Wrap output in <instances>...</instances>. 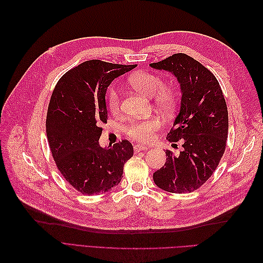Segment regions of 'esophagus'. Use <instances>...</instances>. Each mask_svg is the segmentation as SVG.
Listing matches in <instances>:
<instances>
[{
    "instance_id": "obj_1",
    "label": "esophagus",
    "mask_w": 263,
    "mask_h": 263,
    "mask_svg": "<svg viewBox=\"0 0 263 263\" xmlns=\"http://www.w3.org/2000/svg\"><path fill=\"white\" fill-rule=\"evenodd\" d=\"M148 149V147H146V146H142V145H135L134 146V150H135V153H139V151H145V150H147Z\"/></svg>"
}]
</instances>
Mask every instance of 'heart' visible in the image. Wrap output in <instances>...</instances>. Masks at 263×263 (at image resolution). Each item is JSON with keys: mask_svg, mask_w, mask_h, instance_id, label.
I'll list each match as a JSON object with an SVG mask.
<instances>
[{"mask_svg": "<svg viewBox=\"0 0 263 263\" xmlns=\"http://www.w3.org/2000/svg\"><path fill=\"white\" fill-rule=\"evenodd\" d=\"M129 83L134 89L148 98H154L157 106L170 108L173 104L174 94L169 87L163 86L162 79L150 72H137L129 78ZM108 107L113 114H117L121 108V94L117 87H110L108 91ZM162 125L158 117H150L144 121H134L127 128V134L134 139L149 142L154 139L155 133Z\"/></svg>", "mask_w": 263, "mask_h": 263, "instance_id": "heart-1", "label": "heart"}]
</instances>
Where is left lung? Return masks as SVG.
Returning <instances> with one entry per match:
<instances>
[{"label":"left lung","instance_id":"obj_1","mask_svg":"<svg viewBox=\"0 0 263 263\" xmlns=\"http://www.w3.org/2000/svg\"><path fill=\"white\" fill-rule=\"evenodd\" d=\"M150 67L172 73L182 94L166 138L181 140L183 150L179 156L165 151L168 160L154 173V181L166 192L190 193L210 179L224 155L228 135L225 98L211 71L185 53L172 54Z\"/></svg>","mask_w":263,"mask_h":263}]
</instances>
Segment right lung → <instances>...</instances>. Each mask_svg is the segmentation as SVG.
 <instances>
[{
    "label": "right lung",
    "mask_w": 263,
    "mask_h": 263,
    "mask_svg": "<svg viewBox=\"0 0 263 263\" xmlns=\"http://www.w3.org/2000/svg\"><path fill=\"white\" fill-rule=\"evenodd\" d=\"M136 65L85 61L61 77L52 92L46 132L59 171L82 194L105 193L118 185L125 162L134 155L129 141L101 147L100 125L106 123L108 85Z\"/></svg>",
    "instance_id": "add662e5"
}]
</instances>
